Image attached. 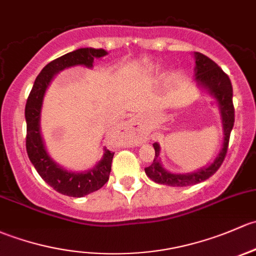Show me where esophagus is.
<instances>
[{"instance_id": "1", "label": "esophagus", "mask_w": 256, "mask_h": 256, "mask_svg": "<svg viewBox=\"0 0 256 256\" xmlns=\"http://www.w3.org/2000/svg\"><path fill=\"white\" fill-rule=\"evenodd\" d=\"M120 131L122 134H125L126 136L136 135L137 131H138V124H137V121L135 119L128 121V122L124 124V125L121 126Z\"/></svg>"}]
</instances>
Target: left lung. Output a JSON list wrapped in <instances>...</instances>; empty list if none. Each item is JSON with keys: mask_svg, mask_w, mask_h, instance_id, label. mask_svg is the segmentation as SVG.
<instances>
[{"mask_svg": "<svg viewBox=\"0 0 256 256\" xmlns=\"http://www.w3.org/2000/svg\"><path fill=\"white\" fill-rule=\"evenodd\" d=\"M196 77L195 80L202 87L208 90L211 96L216 98L220 109L223 124V132H224V140H223V148L220 152L218 157L214 160V162L208 166L207 168L200 169L196 173L192 174H172L164 170L158 160L160 156V144L157 142L153 144L156 154L154 160L150 166L144 168L147 176L150 178L153 182L158 184L168 185V186H189L195 185L204 180L208 179L214 176L224 160L227 154L228 144H230V131L234 125V106H233V88L230 83V77L211 58H207L204 54L196 52Z\"/></svg>", "mask_w": 256, "mask_h": 256, "instance_id": "1", "label": "left lung"}]
</instances>
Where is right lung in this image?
I'll return each mask as SVG.
<instances>
[{"label":"right lung","instance_id":"add662e5","mask_svg":"<svg viewBox=\"0 0 256 256\" xmlns=\"http://www.w3.org/2000/svg\"><path fill=\"white\" fill-rule=\"evenodd\" d=\"M106 51L103 49H92L83 48L74 50L66 55L60 56L51 61L42 70L39 76L34 82L33 88L29 93L26 104V147L28 157L33 166H36L39 176L58 192L72 198H82L88 194L100 189L109 180V174L112 170V162L114 152L106 148L103 160L96 166L87 173H71L64 170L51 160L44 147L42 135H40V110H42V98L45 90L52 80L54 74L62 71L67 67L84 64L92 67L94 58H103Z\"/></svg>","mask_w":256,"mask_h":256}]
</instances>
